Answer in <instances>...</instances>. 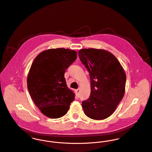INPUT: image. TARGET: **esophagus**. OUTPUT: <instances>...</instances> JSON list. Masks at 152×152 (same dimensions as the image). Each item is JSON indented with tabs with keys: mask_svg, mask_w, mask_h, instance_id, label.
<instances>
[{
	"mask_svg": "<svg viewBox=\"0 0 152 152\" xmlns=\"http://www.w3.org/2000/svg\"><path fill=\"white\" fill-rule=\"evenodd\" d=\"M76 95L79 96V93H80V88H77V90H76Z\"/></svg>",
	"mask_w": 152,
	"mask_h": 152,
	"instance_id": "obj_1",
	"label": "esophagus"
}]
</instances>
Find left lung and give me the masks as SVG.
Here are the masks:
<instances>
[{
	"instance_id": "obj_1",
	"label": "left lung",
	"mask_w": 152,
	"mask_h": 152,
	"mask_svg": "<svg viewBox=\"0 0 152 152\" xmlns=\"http://www.w3.org/2000/svg\"><path fill=\"white\" fill-rule=\"evenodd\" d=\"M79 56L89 73L91 83L90 96L82 102L84 114L96 120L108 118L124 96V70L113 54L104 50L82 49Z\"/></svg>"
}]
</instances>
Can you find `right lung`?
I'll return each instance as SVG.
<instances>
[{
	"label": "right lung",
	"instance_id": "1",
	"mask_svg": "<svg viewBox=\"0 0 152 152\" xmlns=\"http://www.w3.org/2000/svg\"><path fill=\"white\" fill-rule=\"evenodd\" d=\"M76 59V51L65 48L43 51L35 58L28 75L27 87L34 104L45 116L63 117L75 100L64 74Z\"/></svg>",
	"mask_w": 152,
	"mask_h": 152
}]
</instances>
